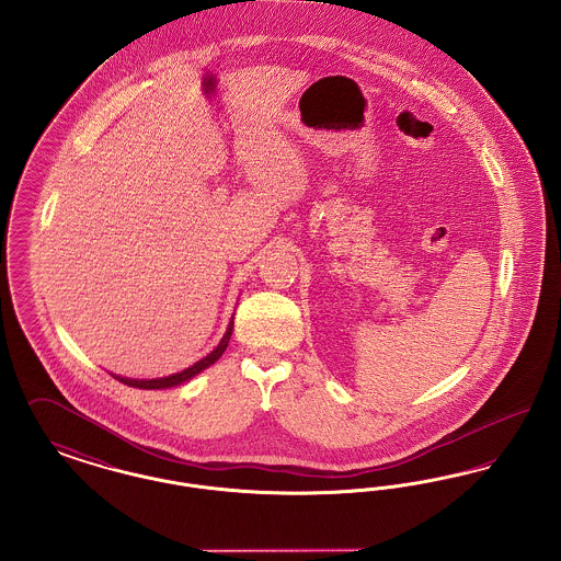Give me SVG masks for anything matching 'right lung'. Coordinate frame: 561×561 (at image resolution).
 <instances>
[{"label": "right lung", "mask_w": 561, "mask_h": 561, "mask_svg": "<svg viewBox=\"0 0 561 561\" xmlns=\"http://www.w3.org/2000/svg\"><path fill=\"white\" fill-rule=\"evenodd\" d=\"M231 334H233V318L229 321L227 332H225V336L220 339V343L216 345V348L210 351L204 359L195 362L191 368H185L183 373L172 374V376H163V378H151V380H147V378H140V380H138V378H124V376H115V374H113V378H117L119 382H124V385H128V387H136V389H168V387H176V385L185 382L188 378H193L195 374H199L202 370L210 368L214 362L225 353V348L229 345Z\"/></svg>", "instance_id": "1"}]
</instances>
